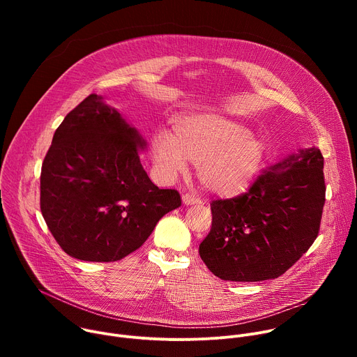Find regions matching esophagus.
Segmentation results:
<instances>
[{"instance_id":"1","label":"esophagus","mask_w":357,"mask_h":357,"mask_svg":"<svg viewBox=\"0 0 357 357\" xmlns=\"http://www.w3.org/2000/svg\"><path fill=\"white\" fill-rule=\"evenodd\" d=\"M182 202H183V205L190 206V205H199V203H200V199H197V197H196V196H193V195L185 193V195L182 196Z\"/></svg>"}]
</instances>
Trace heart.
Returning <instances> with one entry per match:
<instances>
[{
    "instance_id": "b5f03b06",
    "label": "heart",
    "mask_w": 357,
    "mask_h": 357,
    "mask_svg": "<svg viewBox=\"0 0 357 357\" xmlns=\"http://www.w3.org/2000/svg\"><path fill=\"white\" fill-rule=\"evenodd\" d=\"M154 162L165 178L197 165L203 188L219 196L245 192L266 160L264 142L251 130L215 113H196L181 119L174 135L160 131L152 138Z\"/></svg>"
}]
</instances>
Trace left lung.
Instances as JSON below:
<instances>
[{"instance_id":"left-lung-1","label":"left lung","mask_w":357,"mask_h":357,"mask_svg":"<svg viewBox=\"0 0 357 357\" xmlns=\"http://www.w3.org/2000/svg\"><path fill=\"white\" fill-rule=\"evenodd\" d=\"M324 157L303 148L264 171L233 199L213 200L200 259L225 281L282 275L315 241L325 205Z\"/></svg>"}]
</instances>
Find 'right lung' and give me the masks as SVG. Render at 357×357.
I'll list each match as a JSON object with an SVG mask.
<instances>
[{"label":"right lung","mask_w":357,"mask_h":357,"mask_svg":"<svg viewBox=\"0 0 357 357\" xmlns=\"http://www.w3.org/2000/svg\"><path fill=\"white\" fill-rule=\"evenodd\" d=\"M146 141L123 116L90 94L54 134L40 171V212L70 257L110 263L139 248L160 219L181 206L139 161Z\"/></svg>","instance_id":"right-lung-1"}]
</instances>
